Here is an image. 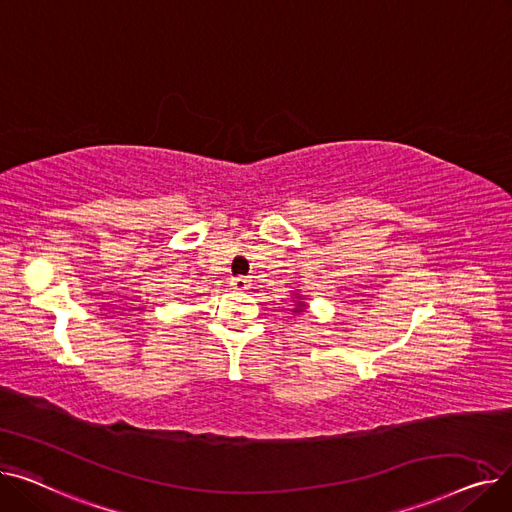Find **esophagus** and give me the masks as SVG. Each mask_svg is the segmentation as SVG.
<instances>
[{"label": "esophagus", "mask_w": 512, "mask_h": 512, "mask_svg": "<svg viewBox=\"0 0 512 512\" xmlns=\"http://www.w3.org/2000/svg\"><path fill=\"white\" fill-rule=\"evenodd\" d=\"M230 286H232L234 290H249V288H251V280L238 276V278H232V280H230Z\"/></svg>", "instance_id": "34e87169"}]
</instances>
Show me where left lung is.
Segmentation results:
<instances>
[{
  "label": "left lung",
  "instance_id": "left-lung-1",
  "mask_svg": "<svg viewBox=\"0 0 512 512\" xmlns=\"http://www.w3.org/2000/svg\"><path fill=\"white\" fill-rule=\"evenodd\" d=\"M294 305H297V309H294V313H299V311H303V309H305V303H303V299H301V297H297V303H294Z\"/></svg>",
  "mask_w": 512,
  "mask_h": 512
}]
</instances>
